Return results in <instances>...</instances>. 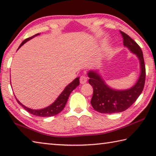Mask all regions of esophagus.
<instances>
[{
    "label": "esophagus",
    "instance_id": "1",
    "mask_svg": "<svg viewBox=\"0 0 156 156\" xmlns=\"http://www.w3.org/2000/svg\"><path fill=\"white\" fill-rule=\"evenodd\" d=\"M80 82L81 84H85L87 82V78L84 76H80Z\"/></svg>",
    "mask_w": 156,
    "mask_h": 156
}]
</instances>
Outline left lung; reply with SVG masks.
<instances>
[{"label":"left lung","mask_w":156,"mask_h":156,"mask_svg":"<svg viewBox=\"0 0 156 156\" xmlns=\"http://www.w3.org/2000/svg\"><path fill=\"white\" fill-rule=\"evenodd\" d=\"M123 43L132 54L138 58L140 75L136 83L130 88L117 89L108 85L98 69H91L87 73L89 83L93 87L94 94L91 104L94 109L101 113H115L124 112L135 102L143 90L145 82V66L142 49L130 36L120 31Z\"/></svg>","instance_id":"1"}]
</instances>
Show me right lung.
Returning a JSON list of instances; mask_svg holds the SVG:
<instances>
[{
	"label": "right lung",
	"instance_id": "1",
	"mask_svg": "<svg viewBox=\"0 0 156 156\" xmlns=\"http://www.w3.org/2000/svg\"><path fill=\"white\" fill-rule=\"evenodd\" d=\"M38 35H40V34H35V35L30 37V38L25 39V40L24 41H23L22 43L20 44V46L18 48V49H19V48H20V47H22L25 43H27L28 41L31 40V39L34 38V37H36ZM79 78H80L79 77L75 78L72 83H70L68 85L66 86L65 88L64 89V90L61 92V94L59 95L58 97L57 98L56 100H55L52 104L49 105L48 107L43 108V109H31V108L26 107L24 105L21 103L19 100L16 98V96L15 98L16 99L17 102H18V104L21 105V106L24 108V109L29 113H30L31 114H33L36 116H39V117H50V116L57 115L58 113L61 112L63 110V109H64L70 94L72 93V91L73 90V89H75L79 85V84H80V80H79Z\"/></svg>",
	"mask_w": 156,
	"mask_h": 156
}]
</instances>
